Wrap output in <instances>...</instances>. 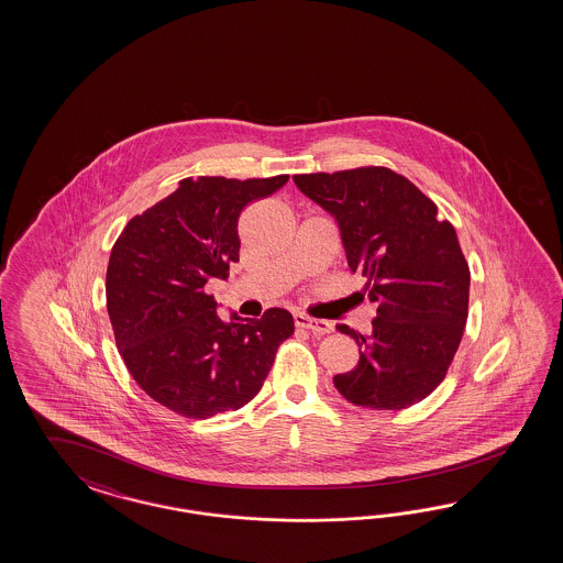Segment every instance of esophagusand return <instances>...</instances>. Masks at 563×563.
Here are the masks:
<instances>
[{"label":"esophagus","mask_w":563,"mask_h":563,"mask_svg":"<svg viewBox=\"0 0 563 563\" xmlns=\"http://www.w3.org/2000/svg\"><path fill=\"white\" fill-rule=\"evenodd\" d=\"M295 324L299 325V328H307V330H311L316 334H330L334 330L332 322L316 320V318L306 316V313H295Z\"/></svg>","instance_id":"esophagus-1"}]
</instances>
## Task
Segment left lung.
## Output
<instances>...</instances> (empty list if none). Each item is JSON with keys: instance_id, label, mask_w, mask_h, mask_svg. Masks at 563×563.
<instances>
[{"instance_id": "obj_1", "label": "left lung", "mask_w": 563, "mask_h": 563, "mask_svg": "<svg viewBox=\"0 0 563 563\" xmlns=\"http://www.w3.org/2000/svg\"><path fill=\"white\" fill-rule=\"evenodd\" d=\"M341 227L353 273L377 303L372 334L339 330L358 344V363L334 375L353 405L400 410L421 402L448 374L468 318L471 271L452 222L421 189L386 167L292 177Z\"/></svg>"}]
</instances>
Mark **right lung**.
<instances>
[{
    "mask_svg": "<svg viewBox=\"0 0 563 563\" xmlns=\"http://www.w3.org/2000/svg\"><path fill=\"white\" fill-rule=\"evenodd\" d=\"M287 181L289 175L186 177L128 222L111 250L107 311L120 355L137 386L181 417L245 407L295 332L280 307L260 320H221L205 289L239 262L241 210Z\"/></svg>",
    "mask_w": 563,
    "mask_h": 563,
    "instance_id": "obj_1",
    "label": "right lung"
}]
</instances>
